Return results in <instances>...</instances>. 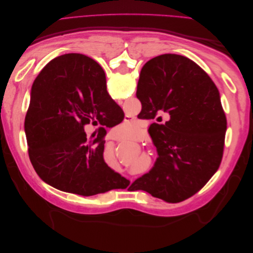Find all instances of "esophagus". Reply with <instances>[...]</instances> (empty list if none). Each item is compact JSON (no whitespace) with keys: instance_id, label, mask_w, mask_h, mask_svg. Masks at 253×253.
<instances>
[{"instance_id":"obj_1","label":"esophagus","mask_w":253,"mask_h":253,"mask_svg":"<svg viewBox=\"0 0 253 253\" xmlns=\"http://www.w3.org/2000/svg\"><path fill=\"white\" fill-rule=\"evenodd\" d=\"M110 139H112V140H119V139L117 138V137H116V136H114V135H112V136H111V138H110Z\"/></svg>"}]
</instances>
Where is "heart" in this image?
I'll use <instances>...</instances> for the list:
<instances>
[{
    "mask_svg": "<svg viewBox=\"0 0 253 253\" xmlns=\"http://www.w3.org/2000/svg\"><path fill=\"white\" fill-rule=\"evenodd\" d=\"M115 134L121 139H132L138 134V127L131 122H122L117 127H115Z\"/></svg>",
    "mask_w": 253,
    "mask_h": 253,
    "instance_id": "heart-1",
    "label": "heart"
}]
</instances>
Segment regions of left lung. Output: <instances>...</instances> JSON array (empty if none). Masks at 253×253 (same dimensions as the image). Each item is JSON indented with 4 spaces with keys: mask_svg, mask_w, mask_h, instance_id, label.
<instances>
[{
    "mask_svg": "<svg viewBox=\"0 0 253 253\" xmlns=\"http://www.w3.org/2000/svg\"><path fill=\"white\" fill-rule=\"evenodd\" d=\"M136 96L151 118L167 113L170 119L153 124L150 134L159 157L133 185L167 203H180L198 192L220 165L227 120L219 91L194 61L165 53L143 65Z\"/></svg>",
    "mask_w": 253,
    "mask_h": 253,
    "instance_id": "left-lung-1",
    "label": "left lung"
}]
</instances>
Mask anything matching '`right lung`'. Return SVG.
I'll return each instance as SVG.
<instances>
[{"instance_id":"obj_1","label":"right lung","mask_w":253,"mask_h":253,"mask_svg":"<svg viewBox=\"0 0 253 253\" xmlns=\"http://www.w3.org/2000/svg\"><path fill=\"white\" fill-rule=\"evenodd\" d=\"M105 82L101 66L81 53L52 59L35 79L24 129L30 162L47 185L82 196L129 185L104 163L103 131L95 138L84 132L120 111Z\"/></svg>"}]
</instances>
